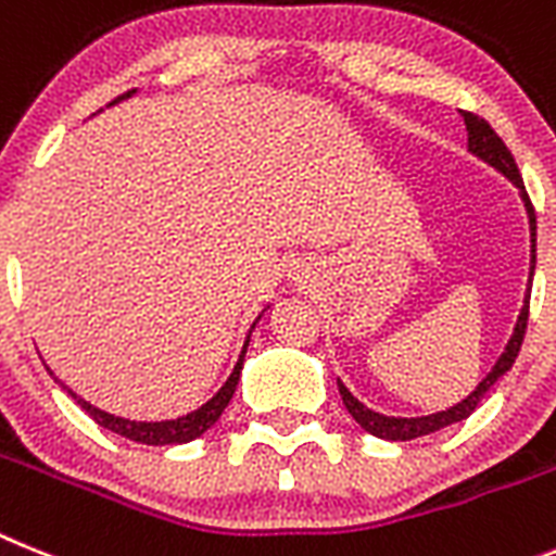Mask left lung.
I'll use <instances>...</instances> for the list:
<instances>
[{"instance_id": "obj_1", "label": "left lung", "mask_w": 556, "mask_h": 556, "mask_svg": "<svg viewBox=\"0 0 556 556\" xmlns=\"http://www.w3.org/2000/svg\"><path fill=\"white\" fill-rule=\"evenodd\" d=\"M462 117H465L467 125V148H470L472 156L484 159L486 164H492L495 170L504 173L509 178L511 185L520 190V198H523V206H526V215H529V231H532V268H529V288H526V299H523V307H520V316H518V325L511 330V338L506 341L504 352H501V358L495 361V366L490 369L484 380H481L470 394H467L462 403L451 405L447 412H437V414H428V417H386V414L371 412L366 408L361 400H355L350 394L341 380H338V392H341V400H344L346 412L352 414V419L369 431L371 437L378 439H389V442H408V439H417V437H428V433H437L447 425H456L462 419L470 417L479 403L484 400V394L490 392L492 386L498 383V378H504L506 371L511 369L515 358H518L520 344H523V336H526V321H529V296H532V274H534V263H538V220H534V210H532V201L526 195V187H523V178H520L518 164H515V156L509 153V148L504 144V139L498 134L492 131L490 123L481 119L479 114H470V111H462Z\"/></svg>"}]
</instances>
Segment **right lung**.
Wrapping results in <instances>:
<instances>
[{
    "label": "right lung",
    "mask_w": 556,
    "mask_h": 556,
    "mask_svg": "<svg viewBox=\"0 0 556 556\" xmlns=\"http://www.w3.org/2000/svg\"><path fill=\"white\" fill-rule=\"evenodd\" d=\"M134 91H137V89L125 91V94H119L117 100H111L109 105L119 103V100H125V98H131ZM257 321H260V316H257ZM257 321L251 325V330L257 327ZM251 330H249V336H245V344H243V350H240L238 364H235L231 375L226 378V383L218 389V394H215L212 400H206L201 408H195V412L185 414V417H178V419H164V422H137V419L114 417V414H109V412H100L98 405L86 403L84 397H77V394L72 392V389H66V386L61 383L58 378H55V383H61V389H66V392L72 394V400H77V405H80V408H84V412L89 414V417L94 419L100 428H105V431L119 433V437L131 439V442H139V445H181V442H192V439H198L201 433L206 431V428H212V425L218 422V417L224 414L226 405H229L231 394H235V389H238L240 369H243L245 346H249ZM50 375H52V371H50Z\"/></svg>",
    "instance_id": "right-lung-1"
}]
</instances>
